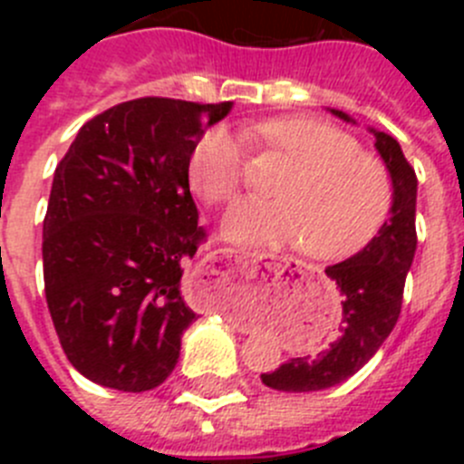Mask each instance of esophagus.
<instances>
[{"instance_id":"1","label":"esophagus","mask_w":464,"mask_h":464,"mask_svg":"<svg viewBox=\"0 0 464 464\" xmlns=\"http://www.w3.org/2000/svg\"><path fill=\"white\" fill-rule=\"evenodd\" d=\"M225 257H229V256H227V251H225V248H220V251L213 253V260H225ZM207 269H208V267H207Z\"/></svg>"}]
</instances>
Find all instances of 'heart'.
<instances>
[{
	"mask_svg": "<svg viewBox=\"0 0 464 464\" xmlns=\"http://www.w3.org/2000/svg\"><path fill=\"white\" fill-rule=\"evenodd\" d=\"M253 134L295 167L278 183V202L244 199L225 216V235L251 244H299L315 260H346L374 241L392 208V179L351 134L314 118H274ZM244 149L216 125L188 158V181L207 204L239 192Z\"/></svg>",
	"mask_w": 464,
	"mask_h": 464,
	"instance_id": "b5f03b06",
	"label": "heart"
}]
</instances>
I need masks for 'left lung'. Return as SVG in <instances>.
<instances>
[{"instance_id":"left-lung-1","label":"left lung","mask_w":464,"mask_h":464,"mask_svg":"<svg viewBox=\"0 0 464 464\" xmlns=\"http://www.w3.org/2000/svg\"><path fill=\"white\" fill-rule=\"evenodd\" d=\"M334 116L351 122L343 111ZM376 150L392 179V208L379 235L353 257L325 269L337 283L342 302L339 337L315 355L290 358L278 370L260 374L262 383L283 392H311L332 388L370 362L388 339L401 311L404 281L416 253V171L401 153L397 139L376 132Z\"/></svg>"}]
</instances>
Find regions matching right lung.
<instances>
[{"label":"right lung","instance_id":"obj_1","mask_svg":"<svg viewBox=\"0 0 464 464\" xmlns=\"http://www.w3.org/2000/svg\"><path fill=\"white\" fill-rule=\"evenodd\" d=\"M232 102L141 97L79 130L53 176L44 218V285L69 362L122 392L174 372L197 318L181 297L197 225L188 158Z\"/></svg>","mask_w":464,"mask_h":464}]
</instances>
